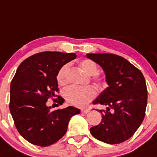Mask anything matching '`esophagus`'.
<instances>
[{
  "mask_svg": "<svg viewBox=\"0 0 157 157\" xmlns=\"http://www.w3.org/2000/svg\"><path fill=\"white\" fill-rule=\"evenodd\" d=\"M81 113H89V109H81Z\"/></svg>",
  "mask_w": 157,
  "mask_h": 157,
  "instance_id": "esophagus-1",
  "label": "esophagus"
}]
</instances>
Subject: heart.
Returning a JSON list of instances; mask_svg holds the SVG:
<instances>
[{
  "instance_id": "b5f03b06",
  "label": "heart",
  "mask_w": 157,
  "mask_h": 157,
  "mask_svg": "<svg viewBox=\"0 0 157 157\" xmlns=\"http://www.w3.org/2000/svg\"><path fill=\"white\" fill-rule=\"evenodd\" d=\"M79 66L85 72L89 75H93L92 81L97 83H104L105 78L98 73V66L93 61L90 59H85L82 61ZM69 71L68 65H65L61 68L57 74V81L62 86L68 83V75ZM97 91L93 86H87L79 88L76 86H70L64 91L63 95L65 100L70 105L77 107H84L91 102L96 97Z\"/></svg>"
}]
</instances>
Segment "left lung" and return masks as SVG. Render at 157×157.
<instances>
[{"mask_svg": "<svg viewBox=\"0 0 157 157\" xmlns=\"http://www.w3.org/2000/svg\"><path fill=\"white\" fill-rule=\"evenodd\" d=\"M86 56L103 68L109 85L93 102L94 105L108 107L107 110H99L102 121L90 128V132L100 141L119 144L133 136L145 117L147 105L145 78L140 69L119 55L103 53Z\"/></svg>", "mask_w": 157, "mask_h": 157, "instance_id": "left-lung-1", "label": "left lung"}]
</instances>
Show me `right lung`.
<instances>
[{
	"instance_id": "obj_1",
	"label": "right lung",
	"mask_w": 157,
	"mask_h": 157,
	"mask_svg": "<svg viewBox=\"0 0 157 157\" xmlns=\"http://www.w3.org/2000/svg\"><path fill=\"white\" fill-rule=\"evenodd\" d=\"M75 58V53L39 52L17 68L10 83L9 108L17 131L29 143L40 147L56 143L66 132L71 116L79 114L73 106L52 111L46 105L48 98L59 105L64 102L55 94L59 92L57 74Z\"/></svg>"
}]
</instances>
